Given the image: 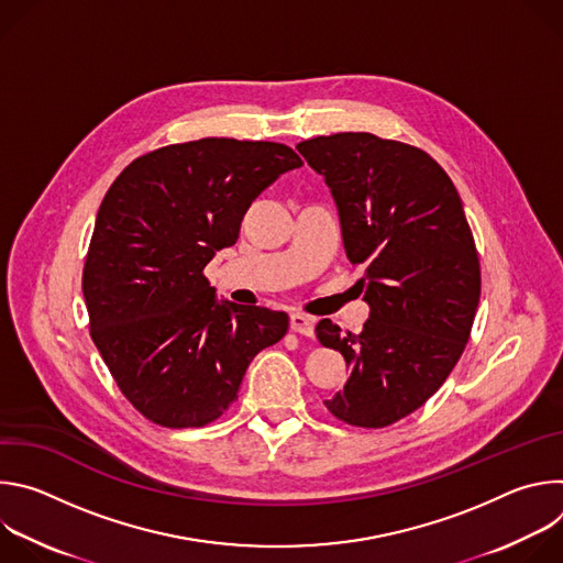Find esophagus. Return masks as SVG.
<instances>
[{
	"label": "esophagus",
	"mask_w": 563,
	"mask_h": 563,
	"mask_svg": "<svg viewBox=\"0 0 563 563\" xmlns=\"http://www.w3.org/2000/svg\"><path fill=\"white\" fill-rule=\"evenodd\" d=\"M313 323L316 320L311 316H305V313H291L289 318V325L296 334H302V336H313Z\"/></svg>",
	"instance_id": "34e87169"
}]
</instances>
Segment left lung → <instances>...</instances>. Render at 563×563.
Segmentation results:
<instances>
[{"label": "left lung", "instance_id": "8db88e82", "mask_svg": "<svg viewBox=\"0 0 563 563\" xmlns=\"http://www.w3.org/2000/svg\"><path fill=\"white\" fill-rule=\"evenodd\" d=\"M325 176L345 252L369 318L341 334L316 325L352 369L325 408L356 428H385L419 410L461 358L481 296L474 238L450 176L434 157L372 133H334L296 146Z\"/></svg>", "mask_w": 563, "mask_h": 563}]
</instances>
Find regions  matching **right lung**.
I'll use <instances>...</instances> for the list:
<instances>
[{"label":"right lung","instance_id":"add662e5","mask_svg":"<svg viewBox=\"0 0 563 563\" xmlns=\"http://www.w3.org/2000/svg\"><path fill=\"white\" fill-rule=\"evenodd\" d=\"M302 167L278 142L202 137L135 157L107 191L82 291L91 339L129 404L165 428H202L238 398L285 311L218 302L202 274L235 245L250 205Z\"/></svg>","mask_w":563,"mask_h":563}]
</instances>
